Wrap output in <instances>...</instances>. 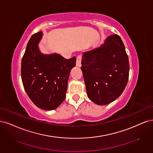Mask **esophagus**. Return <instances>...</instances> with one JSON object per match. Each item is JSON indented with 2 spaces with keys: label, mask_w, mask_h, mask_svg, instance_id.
<instances>
[{
  "label": "esophagus",
  "mask_w": 153,
  "mask_h": 153,
  "mask_svg": "<svg viewBox=\"0 0 153 153\" xmlns=\"http://www.w3.org/2000/svg\"><path fill=\"white\" fill-rule=\"evenodd\" d=\"M81 56H78L77 57V60H76V66L77 67H81Z\"/></svg>",
  "instance_id": "1"
}]
</instances>
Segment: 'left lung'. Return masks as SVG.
<instances>
[{
  "label": "left lung",
  "instance_id": "left-lung-1",
  "mask_svg": "<svg viewBox=\"0 0 153 153\" xmlns=\"http://www.w3.org/2000/svg\"><path fill=\"white\" fill-rule=\"evenodd\" d=\"M81 65L88 97L96 104H108L124 91L130 65L124 44L117 34L107 37L100 46L84 52Z\"/></svg>",
  "mask_w": 153,
  "mask_h": 153
}]
</instances>
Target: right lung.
I'll list each match as a JSON object with an SVG mask.
<instances>
[{
	"instance_id": "right-lung-1",
	"label": "right lung",
	"mask_w": 153,
	"mask_h": 153,
	"mask_svg": "<svg viewBox=\"0 0 153 153\" xmlns=\"http://www.w3.org/2000/svg\"><path fill=\"white\" fill-rule=\"evenodd\" d=\"M42 36V32H39L29 40L22 60L21 74L25 90L34 104L51 111L65 99L68 77L76 58L65 59L55 53H42L39 47Z\"/></svg>"
}]
</instances>
